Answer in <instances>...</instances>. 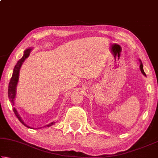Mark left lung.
Masks as SVG:
<instances>
[{
	"label": "left lung",
	"instance_id": "1",
	"mask_svg": "<svg viewBox=\"0 0 158 158\" xmlns=\"http://www.w3.org/2000/svg\"><path fill=\"white\" fill-rule=\"evenodd\" d=\"M139 62H140V66H139V68H140V69H141V73H142L144 76H146V74H145V73H144V71H143V64H142V62H141V60L139 59Z\"/></svg>",
	"mask_w": 158,
	"mask_h": 158
}]
</instances>
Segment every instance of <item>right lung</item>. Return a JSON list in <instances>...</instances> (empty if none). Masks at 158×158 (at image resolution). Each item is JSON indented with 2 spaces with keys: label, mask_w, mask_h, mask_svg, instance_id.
<instances>
[{
  "label": "right lung",
  "mask_w": 158,
  "mask_h": 158,
  "mask_svg": "<svg viewBox=\"0 0 158 158\" xmlns=\"http://www.w3.org/2000/svg\"><path fill=\"white\" fill-rule=\"evenodd\" d=\"M32 49H33L32 48H28V49H26L24 51V52H23V56H22V58H21V59L17 63L16 65L15 66L14 69H13L12 76L11 79H10V81L9 86H8V97L10 99V102H11L12 106L15 105V100L16 98V94H17V84L19 81V71L21 69V65H22L23 63L24 62L26 58L29 56V55H30ZM13 111H14L16 116L17 117L19 121L21 123H22L23 125H25L26 127L31 128V127L28 126V125H26L24 122H23L22 118H21V117L20 116V115L19 114L18 111H17V109H16L15 107L13 108ZM54 123H55V122H52L51 123L45 125L44 127H50Z\"/></svg>",
  "instance_id": "right-lung-1"
}]
</instances>
